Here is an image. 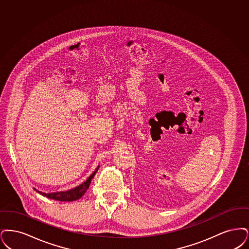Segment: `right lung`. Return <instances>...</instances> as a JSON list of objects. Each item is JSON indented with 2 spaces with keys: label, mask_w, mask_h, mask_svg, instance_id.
Wrapping results in <instances>:
<instances>
[{
  "label": "right lung",
  "mask_w": 249,
  "mask_h": 249,
  "mask_svg": "<svg viewBox=\"0 0 249 249\" xmlns=\"http://www.w3.org/2000/svg\"><path fill=\"white\" fill-rule=\"evenodd\" d=\"M99 168V165L96 168V170L91 174L87 178L86 181H84L83 183L78 185L75 188H72L71 190L68 191H63V192H54V193H43L41 191H38L37 189L33 188V190H35L38 194H40L43 196H45L47 198L53 199V200H56V201H60V202H72V201H76L78 199H80L83 195L87 193L89 185L91 183V179L94 178V176L97 173V170Z\"/></svg>",
  "instance_id": "obj_1"
}]
</instances>
